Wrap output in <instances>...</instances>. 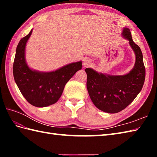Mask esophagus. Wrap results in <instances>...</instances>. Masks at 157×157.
Segmentation results:
<instances>
[{"label":"esophagus","mask_w":157,"mask_h":157,"mask_svg":"<svg viewBox=\"0 0 157 157\" xmlns=\"http://www.w3.org/2000/svg\"><path fill=\"white\" fill-rule=\"evenodd\" d=\"M84 65L85 66V67H88V66H89L91 64V61H90V60L89 59H85L84 60Z\"/></svg>","instance_id":"esophagus-1"}]
</instances>
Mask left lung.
I'll list each match as a JSON object with an SVG mask.
<instances>
[{
	"label": "left lung",
	"instance_id": "8db88e82",
	"mask_svg": "<svg viewBox=\"0 0 157 157\" xmlns=\"http://www.w3.org/2000/svg\"><path fill=\"white\" fill-rule=\"evenodd\" d=\"M122 35L128 40L136 55L134 68L124 75H110L98 73L90 68L87 73V89L92 102L98 109L109 113H117L131 103L144 85L146 69L140 48L133 41L131 32L124 28Z\"/></svg>",
	"mask_w": 157,
	"mask_h": 157
}]
</instances>
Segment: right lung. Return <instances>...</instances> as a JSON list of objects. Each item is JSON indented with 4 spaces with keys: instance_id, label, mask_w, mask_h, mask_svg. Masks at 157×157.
<instances>
[{
    "instance_id": "obj_1",
    "label": "right lung",
    "mask_w": 157,
    "mask_h": 157,
    "mask_svg": "<svg viewBox=\"0 0 157 157\" xmlns=\"http://www.w3.org/2000/svg\"><path fill=\"white\" fill-rule=\"evenodd\" d=\"M32 32V29L20 40L17 46L13 76L20 92L29 104L36 107H45L58 101L67 82L82 69V61L71 63L51 72H39L29 69L25 62V48Z\"/></svg>"
}]
</instances>
